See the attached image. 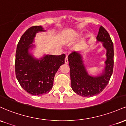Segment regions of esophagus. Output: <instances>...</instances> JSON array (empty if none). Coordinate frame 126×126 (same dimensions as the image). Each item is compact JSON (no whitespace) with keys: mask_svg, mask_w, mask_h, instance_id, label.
<instances>
[{"mask_svg":"<svg viewBox=\"0 0 126 126\" xmlns=\"http://www.w3.org/2000/svg\"><path fill=\"white\" fill-rule=\"evenodd\" d=\"M64 63H66V64H68V63H69V61H68L67 56H66V58H65V60H64Z\"/></svg>","mask_w":126,"mask_h":126,"instance_id":"esophagus-1","label":"esophagus"}]
</instances>
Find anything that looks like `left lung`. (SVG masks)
I'll return each mask as SVG.
<instances>
[{
  "instance_id": "8db88e82",
  "label": "left lung",
  "mask_w": 126,
  "mask_h": 126,
  "mask_svg": "<svg viewBox=\"0 0 126 126\" xmlns=\"http://www.w3.org/2000/svg\"><path fill=\"white\" fill-rule=\"evenodd\" d=\"M96 40L102 43L107 50V60L102 75L92 76L88 74L79 52L73 51L68 56L72 88L75 93L84 97L94 96L102 92L108 85L113 71V43L108 32L102 26L99 28Z\"/></svg>"
}]
</instances>
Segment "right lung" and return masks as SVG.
I'll list each match as a JSON object with an SVG mask.
<instances>
[{"instance_id": "add662e5", "label": "right lung", "mask_w": 126, "mask_h": 126, "mask_svg": "<svg viewBox=\"0 0 126 126\" xmlns=\"http://www.w3.org/2000/svg\"><path fill=\"white\" fill-rule=\"evenodd\" d=\"M42 26L30 27L22 35L17 45L15 56V74L21 87L33 95H42L52 89L54 78L61 65L64 63V54L45 55L34 58L29 52L32 48L36 34L44 32Z\"/></svg>"}]
</instances>
